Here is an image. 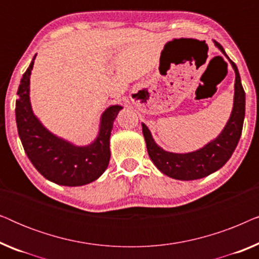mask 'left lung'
<instances>
[{
  "label": "left lung",
  "mask_w": 259,
  "mask_h": 259,
  "mask_svg": "<svg viewBox=\"0 0 259 259\" xmlns=\"http://www.w3.org/2000/svg\"><path fill=\"white\" fill-rule=\"evenodd\" d=\"M213 42L215 47L229 59L224 48L218 42ZM229 61L236 74L233 108L224 130L215 139L211 140L197 151L189 153H173L158 146L148 127L145 123H141L148 155L159 171L167 177L178 180L204 178L223 167L236 150L239 138L242 136L244 116H245V92L243 90L236 63L230 59Z\"/></svg>",
  "instance_id": "1"
}]
</instances>
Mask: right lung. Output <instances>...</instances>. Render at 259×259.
<instances>
[{"label":"right lung","instance_id":"add662e5","mask_svg":"<svg viewBox=\"0 0 259 259\" xmlns=\"http://www.w3.org/2000/svg\"><path fill=\"white\" fill-rule=\"evenodd\" d=\"M33 58L17 91L16 125L22 146L34 167L46 179L63 186H82L97 180L107 168L111 151L109 137L121 106L106 108L100 118L97 139L86 146H76L46 128L30 105L29 83Z\"/></svg>","mask_w":259,"mask_h":259}]
</instances>
